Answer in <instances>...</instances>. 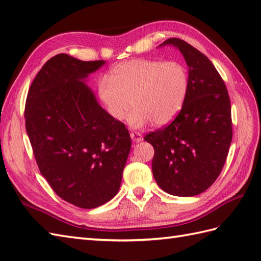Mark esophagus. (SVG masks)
<instances>
[{"mask_svg": "<svg viewBox=\"0 0 261 261\" xmlns=\"http://www.w3.org/2000/svg\"><path fill=\"white\" fill-rule=\"evenodd\" d=\"M130 137L133 140V142H140L142 141V135L140 132H137V131H132L130 132Z\"/></svg>", "mask_w": 261, "mask_h": 261, "instance_id": "34e87169", "label": "esophagus"}]
</instances>
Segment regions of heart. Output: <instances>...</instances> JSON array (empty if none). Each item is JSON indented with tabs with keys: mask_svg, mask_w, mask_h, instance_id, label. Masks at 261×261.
Returning a JSON list of instances; mask_svg holds the SVG:
<instances>
[{
	"mask_svg": "<svg viewBox=\"0 0 261 261\" xmlns=\"http://www.w3.org/2000/svg\"><path fill=\"white\" fill-rule=\"evenodd\" d=\"M98 95L109 116L123 121L129 117L133 128L152 121L165 125L180 112L189 90V73L178 61L133 59L116 64L108 79L98 81Z\"/></svg>",
	"mask_w": 261,
	"mask_h": 261,
	"instance_id": "1",
	"label": "heart"
}]
</instances>
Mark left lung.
<instances>
[{"instance_id": "obj_1", "label": "left lung", "mask_w": 261, "mask_h": 261, "mask_svg": "<svg viewBox=\"0 0 261 261\" xmlns=\"http://www.w3.org/2000/svg\"><path fill=\"white\" fill-rule=\"evenodd\" d=\"M189 66V90L172 122L145 135L152 144L156 184L172 196L192 197L219 177L232 140L231 106L226 84L203 53L184 40L168 39Z\"/></svg>"}]
</instances>
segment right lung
I'll list each match as a JSON object with an SVG mask.
<instances>
[{"label":"right lung","mask_w":261,"mask_h":261,"mask_svg":"<svg viewBox=\"0 0 261 261\" xmlns=\"http://www.w3.org/2000/svg\"><path fill=\"white\" fill-rule=\"evenodd\" d=\"M103 64L63 53L47 60L24 111L40 172L60 198L83 209L117 195L131 149L124 123L109 116L81 81Z\"/></svg>","instance_id":"obj_1"}]
</instances>
